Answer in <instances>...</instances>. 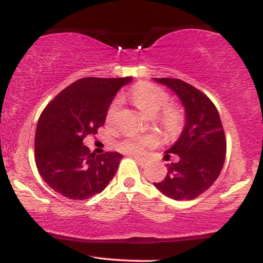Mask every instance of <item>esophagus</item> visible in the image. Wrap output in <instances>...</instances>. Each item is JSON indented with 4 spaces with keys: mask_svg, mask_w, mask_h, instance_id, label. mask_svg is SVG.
Wrapping results in <instances>:
<instances>
[{
    "mask_svg": "<svg viewBox=\"0 0 263 263\" xmlns=\"http://www.w3.org/2000/svg\"><path fill=\"white\" fill-rule=\"evenodd\" d=\"M134 159H135L136 161H138V164L141 165V166H145V165L147 164V159H145V158H141V157L135 156Z\"/></svg>",
    "mask_w": 263,
    "mask_h": 263,
    "instance_id": "34e87169",
    "label": "esophagus"
}]
</instances>
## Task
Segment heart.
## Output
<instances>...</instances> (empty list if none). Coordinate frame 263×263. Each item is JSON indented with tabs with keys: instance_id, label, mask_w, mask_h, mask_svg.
<instances>
[{
	"instance_id": "b5f03b06",
	"label": "heart",
	"mask_w": 263,
	"mask_h": 263,
	"mask_svg": "<svg viewBox=\"0 0 263 263\" xmlns=\"http://www.w3.org/2000/svg\"><path fill=\"white\" fill-rule=\"evenodd\" d=\"M130 98L134 105L147 116H154L161 107L163 109L157 115V121L167 135H176L181 132L184 124V112L181 106L176 104H166L168 100L167 93L163 88L149 84L140 82L132 89ZM118 109V100H114L107 107L105 120L107 123L112 122ZM154 143L152 136H133L125 139L120 143V148L124 152L139 154L142 152L143 147Z\"/></svg>"
}]
</instances>
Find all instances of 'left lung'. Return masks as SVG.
Here are the masks:
<instances>
[{
  "mask_svg": "<svg viewBox=\"0 0 263 263\" xmlns=\"http://www.w3.org/2000/svg\"><path fill=\"white\" fill-rule=\"evenodd\" d=\"M181 99L185 125L181 136L166 153L177 156L168 165L164 181L153 183L174 200H193L211 188L220 175L226 154V139L217 107L199 89L179 79L154 78ZM170 158V154L165 156Z\"/></svg>",
  "mask_w": 263,
  "mask_h": 263,
  "instance_id": "8db88e82",
  "label": "left lung"
}]
</instances>
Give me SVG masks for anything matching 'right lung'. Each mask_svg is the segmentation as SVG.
<instances>
[{
    "instance_id": "add662e5",
    "label": "right lung",
    "mask_w": 263,
    "mask_h": 263,
    "mask_svg": "<svg viewBox=\"0 0 263 263\" xmlns=\"http://www.w3.org/2000/svg\"><path fill=\"white\" fill-rule=\"evenodd\" d=\"M129 78H82L61 91L38 120L35 165L43 179L61 195L86 200L102 193L116 174L123 156H96L82 143L105 123L107 107Z\"/></svg>"
}]
</instances>
